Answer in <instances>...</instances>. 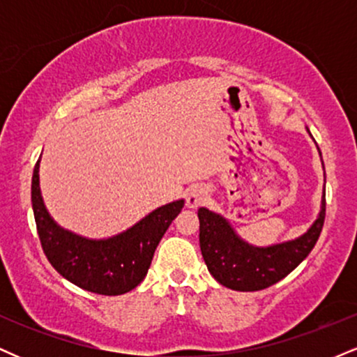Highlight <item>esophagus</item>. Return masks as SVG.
Here are the masks:
<instances>
[{
  "instance_id": "34e87169",
  "label": "esophagus",
  "mask_w": 357,
  "mask_h": 357,
  "mask_svg": "<svg viewBox=\"0 0 357 357\" xmlns=\"http://www.w3.org/2000/svg\"><path fill=\"white\" fill-rule=\"evenodd\" d=\"M208 198V190L203 184H192L186 191V206L188 208H198L203 204L204 199Z\"/></svg>"
}]
</instances>
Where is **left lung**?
I'll list each match as a JSON object with an SVG mask.
<instances>
[{"label": "left lung", "mask_w": 357, "mask_h": 357, "mask_svg": "<svg viewBox=\"0 0 357 357\" xmlns=\"http://www.w3.org/2000/svg\"><path fill=\"white\" fill-rule=\"evenodd\" d=\"M307 132L310 134V130L307 129ZM198 218L199 248L215 280L231 290L255 292L289 275L312 252L326 218V191L322 195L321 211L309 230L297 238L268 247H257L245 241L230 221L208 208H199Z\"/></svg>", "instance_id": "left-lung-1"}]
</instances>
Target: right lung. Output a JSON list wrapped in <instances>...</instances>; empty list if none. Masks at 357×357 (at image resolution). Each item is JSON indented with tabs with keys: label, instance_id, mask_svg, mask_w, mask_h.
<instances>
[{
	"label": "right lung",
	"instance_id": "1",
	"mask_svg": "<svg viewBox=\"0 0 357 357\" xmlns=\"http://www.w3.org/2000/svg\"><path fill=\"white\" fill-rule=\"evenodd\" d=\"M31 206L45 255L61 277L89 292L122 296L144 280L155 248L171 221L181 213L184 199L155 208L109 238H85L61 228L48 213L40 190L38 159L31 178Z\"/></svg>",
	"mask_w": 357,
	"mask_h": 357
}]
</instances>
